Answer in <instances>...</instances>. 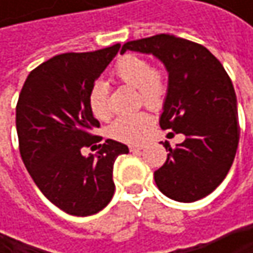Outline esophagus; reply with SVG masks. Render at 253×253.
<instances>
[{
	"label": "esophagus",
	"instance_id": "1",
	"mask_svg": "<svg viewBox=\"0 0 253 253\" xmlns=\"http://www.w3.org/2000/svg\"><path fill=\"white\" fill-rule=\"evenodd\" d=\"M128 148H130V151H131V152H139V151H142V149H143V146H142V145H130Z\"/></svg>",
	"mask_w": 253,
	"mask_h": 253
}]
</instances>
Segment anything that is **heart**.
<instances>
[{
	"label": "heart",
	"instance_id": "heart-1",
	"mask_svg": "<svg viewBox=\"0 0 253 253\" xmlns=\"http://www.w3.org/2000/svg\"><path fill=\"white\" fill-rule=\"evenodd\" d=\"M114 77L127 86L137 89V101L149 108H158L163 105L167 95V80L164 72L152 69L151 63L134 54H127L122 57L116 67ZM90 113L98 120H107L111 116L108 104V90L105 83L96 82L87 96ZM152 117L149 113L140 111L131 116L120 117L108 127V134L125 143L142 142L152 127Z\"/></svg>",
	"mask_w": 253,
	"mask_h": 253
}]
</instances>
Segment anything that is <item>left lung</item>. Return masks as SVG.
Segmentation results:
<instances>
[{
	"mask_svg": "<svg viewBox=\"0 0 253 253\" xmlns=\"http://www.w3.org/2000/svg\"><path fill=\"white\" fill-rule=\"evenodd\" d=\"M152 54L169 73L160 117L163 130L186 139L169 149L154 173L158 189L178 202H195L226 178L239 145L237 99L223 64L204 46L174 35H155L123 45L122 52Z\"/></svg>",
	"mask_w": 253,
	"mask_h": 253,
	"instance_id": "obj_1",
	"label": "left lung"
}]
</instances>
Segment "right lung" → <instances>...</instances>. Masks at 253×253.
Masks as SVG:
<instances>
[{
  "label": "right lung",
  "mask_w": 253,
  "mask_h": 253,
  "mask_svg": "<svg viewBox=\"0 0 253 253\" xmlns=\"http://www.w3.org/2000/svg\"><path fill=\"white\" fill-rule=\"evenodd\" d=\"M119 49L116 43L55 55L29 73L19 96L22 160L45 198L70 215H92L108 205L116 189L114 161L128 152L125 143L107 139L96 155L82 154L95 142L90 130L99 127L89 108V92Z\"/></svg>",
  "instance_id": "right-lung-1"
}]
</instances>
